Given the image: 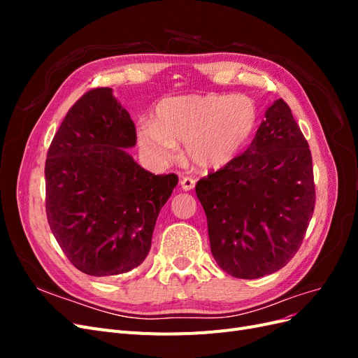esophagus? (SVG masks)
<instances>
[{
    "label": "esophagus",
    "mask_w": 358,
    "mask_h": 358,
    "mask_svg": "<svg viewBox=\"0 0 358 358\" xmlns=\"http://www.w3.org/2000/svg\"><path fill=\"white\" fill-rule=\"evenodd\" d=\"M180 187L183 191H191L194 187H196V180H194L192 178H182Z\"/></svg>",
    "instance_id": "1"
}]
</instances>
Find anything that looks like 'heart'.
<instances>
[{
	"instance_id": "1",
	"label": "heart",
	"mask_w": 358,
	"mask_h": 358,
	"mask_svg": "<svg viewBox=\"0 0 358 358\" xmlns=\"http://www.w3.org/2000/svg\"><path fill=\"white\" fill-rule=\"evenodd\" d=\"M257 125L258 107L246 95H179L157 106L155 121L137 125V142L145 155L159 164L175 159L182 142L194 167L212 171L242 152Z\"/></svg>"
}]
</instances>
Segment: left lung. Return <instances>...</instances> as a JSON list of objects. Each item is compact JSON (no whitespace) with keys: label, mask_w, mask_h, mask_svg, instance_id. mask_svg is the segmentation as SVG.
<instances>
[{"label":"left lung","mask_w":358,"mask_h":358,"mask_svg":"<svg viewBox=\"0 0 358 358\" xmlns=\"http://www.w3.org/2000/svg\"><path fill=\"white\" fill-rule=\"evenodd\" d=\"M264 117L243 154L196 185L215 262L241 279L282 268L315 208L310 149L291 109L276 100Z\"/></svg>","instance_id":"1"}]
</instances>
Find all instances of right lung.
<instances>
[{"label": "right lung", "mask_w": 358, "mask_h": 358, "mask_svg": "<svg viewBox=\"0 0 358 358\" xmlns=\"http://www.w3.org/2000/svg\"><path fill=\"white\" fill-rule=\"evenodd\" d=\"M136 127L112 88L73 104L48 150L46 213L70 263L91 276L127 273L145 262L178 176L152 175L125 149Z\"/></svg>", "instance_id": "1"}]
</instances>
